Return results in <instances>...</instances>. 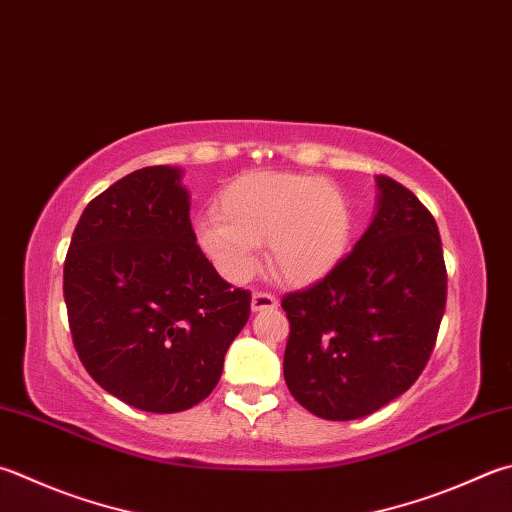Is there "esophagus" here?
<instances>
[{
	"label": "esophagus",
	"mask_w": 512,
	"mask_h": 512,
	"mask_svg": "<svg viewBox=\"0 0 512 512\" xmlns=\"http://www.w3.org/2000/svg\"><path fill=\"white\" fill-rule=\"evenodd\" d=\"M276 307H278L276 296L265 294V292H254V294H252V312L276 310Z\"/></svg>",
	"instance_id": "34e87169"
}]
</instances>
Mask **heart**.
Listing matches in <instances>:
<instances>
[{
	"label": "heart",
	"mask_w": 512,
	"mask_h": 512,
	"mask_svg": "<svg viewBox=\"0 0 512 512\" xmlns=\"http://www.w3.org/2000/svg\"><path fill=\"white\" fill-rule=\"evenodd\" d=\"M352 209L343 191L303 173L254 171L220 191L216 218L198 223V245L229 281L256 267V245L267 243V265L287 285L307 287L330 276L345 258Z\"/></svg>",
	"instance_id": "1"
}]
</instances>
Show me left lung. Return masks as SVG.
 <instances>
[{
    "mask_svg": "<svg viewBox=\"0 0 512 512\" xmlns=\"http://www.w3.org/2000/svg\"><path fill=\"white\" fill-rule=\"evenodd\" d=\"M370 227L334 272L283 298V374L321 419L368 417L419 379L446 310L435 218L392 178L376 176Z\"/></svg>",
    "mask_w": 512,
    "mask_h": 512,
    "instance_id": "1",
    "label": "left lung"
}]
</instances>
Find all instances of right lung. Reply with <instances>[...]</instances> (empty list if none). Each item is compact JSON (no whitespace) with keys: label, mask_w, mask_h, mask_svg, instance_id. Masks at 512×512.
<instances>
[{"label":"right lung","mask_w":512,"mask_h":512,"mask_svg":"<svg viewBox=\"0 0 512 512\" xmlns=\"http://www.w3.org/2000/svg\"><path fill=\"white\" fill-rule=\"evenodd\" d=\"M182 169L144 167L86 205L64 263V301L82 365L144 412L207 399L249 318L200 252Z\"/></svg>","instance_id":"right-lung-1"}]
</instances>
